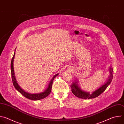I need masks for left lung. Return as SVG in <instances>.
Here are the masks:
<instances>
[{
	"label": "left lung",
	"mask_w": 124,
	"mask_h": 124,
	"mask_svg": "<svg viewBox=\"0 0 124 124\" xmlns=\"http://www.w3.org/2000/svg\"><path fill=\"white\" fill-rule=\"evenodd\" d=\"M109 71L110 75L108 77V78L106 80L105 82L101 85L97 89L90 93L89 92L84 91L81 88L79 87L78 85V80L77 78L74 79V81L70 85V88H71V91L72 93L77 97L80 99H93L98 97L100 95L104 90L107 89L108 86L110 84L112 81L113 78V68L112 66H110L109 68Z\"/></svg>",
	"instance_id": "left-lung-1"
}]
</instances>
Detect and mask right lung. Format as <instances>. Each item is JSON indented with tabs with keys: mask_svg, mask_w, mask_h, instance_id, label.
I'll return each mask as SVG.
<instances>
[{
	"mask_svg": "<svg viewBox=\"0 0 124 124\" xmlns=\"http://www.w3.org/2000/svg\"><path fill=\"white\" fill-rule=\"evenodd\" d=\"M15 51H16V49L15 50L14 54L13 57L11 60V70L12 81H13V85H14L15 88H16V89L24 97H25V98H26L29 100H33V101L40 100H42V99L47 97L50 93L51 88H52V86L53 81H54V78L56 77H57V76H58V75L59 74V73L56 74V75H55L54 77H52V78L51 79L50 81H49L47 87H46V88L44 91H43V92H42L39 93H36V94H31V93H29L28 92H25L20 86L19 84L17 83V82L16 80V78L15 75V72H14V57L15 56Z\"/></svg>",
	"mask_w": 124,
	"mask_h": 124,
	"instance_id": "right-lung-1",
	"label": "right lung"
}]
</instances>
